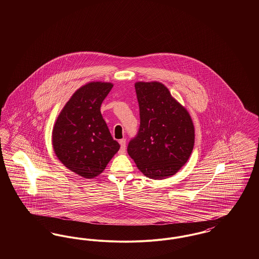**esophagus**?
I'll return each instance as SVG.
<instances>
[{
	"label": "esophagus",
	"mask_w": 259,
	"mask_h": 259,
	"mask_svg": "<svg viewBox=\"0 0 259 259\" xmlns=\"http://www.w3.org/2000/svg\"><path fill=\"white\" fill-rule=\"evenodd\" d=\"M119 144H120V152L123 153L126 150V140L122 139L119 141Z\"/></svg>",
	"instance_id": "esophagus-1"
}]
</instances>
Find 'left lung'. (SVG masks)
<instances>
[{
	"label": "left lung",
	"instance_id": "1",
	"mask_svg": "<svg viewBox=\"0 0 259 259\" xmlns=\"http://www.w3.org/2000/svg\"><path fill=\"white\" fill-rule=\"evenodd\" d=\"M140 129L127 151L147 178L172 177L189 159L195 130L189 112L159 81H138Z\"/></svg>",
	"mask_w": 259,
	"mask_h": 259
}]
</instances>
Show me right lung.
<instances>
[{
	"label": "right lung",
	"instance_id": "obj_1",
	"mask_svg": "<svg viewBox=\"0 0 259 259\" xmlns=\"http://www.w3.org/2000/svg\"><path fill=\"white\" fill-rule=\"evenodd\" d=\"M113 84L91 81L79 87L60 111L52 130V147L62 164L84 179L103 172L119 144L100 111Z\"/></svg>",
	"mask_w": 259,
	"mask_h": 259
}]
</instances>
